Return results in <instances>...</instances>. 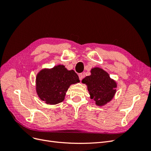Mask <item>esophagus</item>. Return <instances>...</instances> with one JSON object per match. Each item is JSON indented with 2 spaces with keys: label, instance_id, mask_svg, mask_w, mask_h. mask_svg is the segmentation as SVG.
Returning <instances> with one entry per match:
<instances>
[{
  "label": "esophagus",
  "instance_id": "1",
  "mask_svg": "<svg viewBox=\"0 0 151 151\" xmlns=\"http://www.w3.org/2000/svg\"><path fill=\"white\" fill-rule=\"evenodd\" d=\"M84 77V75L83 74H79V78L80 81H81L82 79H83Z\"/></svg>",
  "mask_w": 151,
  "mask_h": 151
}]
</instances>
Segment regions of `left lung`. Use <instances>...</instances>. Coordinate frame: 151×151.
I'll list each match as a JSON object with an SVG mask.
<instances>
[{"label":"left lung","instance_id":"obj_1","mask_svg":"<svg viewBox=\"0 0 151 151\" xmlns=\"http://www.w3.org/2000/svg\"><path fill=\"white\" fill-rule=\"evenodd\" d=\"M91 75L82 80L87 86L90 98L96 105L103 106L110 102L116 93L117 83L103 68L96 67L91 70Z\"/></svg>","mask_w":151,"mask_h":151}]
</instances>
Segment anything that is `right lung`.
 <instances>
[{
    "instance_id": "add662e5",
    "label": "right lung",
    "mask_w": 151,
    "mask_h": 151,
    "mask_svg": "<svg viewBox=\"0 0 151 151\" xmlns=\"http://www.w3.org/2000/svg\"><path fill=\"white\" fill-rule=\"evenodd\" d=\"M80 83L79 77L63 65L45 68L36 77V91L41 100L48 104H57L65 99L67 91L72 84Z\"/></svg>"
}]
</instances>
